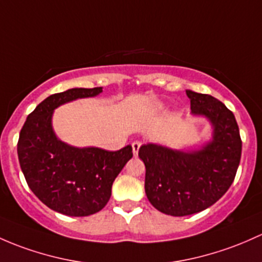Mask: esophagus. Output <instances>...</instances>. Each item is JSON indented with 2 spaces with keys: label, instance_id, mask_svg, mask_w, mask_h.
I'll return each mask as SVG.
<instances>
[{
  "label": "esophagus",
  "instance_id": "esophagus-1",
  "mask_svg": "<svg viewBox=\"0 0 262 262\" xmlns=\"http://www.w3.org/2000/svg\"><path fill=\"white\" fill-rule=\"evenodd\" d=\"M140 145H142V142H140V140H134V142L132 143V148H133V154H134V156H137V154H138V150H139Z\"/></svg>",
  "mask_w": 262,
  "mask_h": 262
}]
</instances>
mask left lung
Returning a JSON list of instances; mask_svg holds the SVG:
<instances>
[{
	"instance_id": "8db88e82",
	"label": "left lung",
	"mask_w": 262,
	"mask_h": 262,
	"mask_svg": "<svg viewBox=\"0 0 262 262\" xmlns=\"http://www.w3.org/2000/svg\"><path fill=\"white\" fill-rule=\"evenodd\" d=\"M193 114L205 115L213 125V139L201 150L184 153L144 144L138 156L145 164L144 188L158 211L188 216L216 203L235 180L242 140L235 115L222 101L187 90Z\"/></svg>"
}]
</instances>
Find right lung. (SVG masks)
Listing matches in <instances>:
<instances>
[{"instance_id":"obj_1","label":"right lung","mask_w":262,"mask_h":262,"mask_svg":"<svg viewBox=\"0 0 262 262\" xmlns=\"http://www.w3.org/2000/svg\"><path fill=\"white\" fill-rule=\"evenodd\" d=\"M101 92V88H74L50 95L30 113L18 137V162L30 189L49 208L66 216H89L103 210L113 182L133 157L132 145L115 152L80 149L62 143L52 132L55 108Z\"/></svg>"}]
</instances>
